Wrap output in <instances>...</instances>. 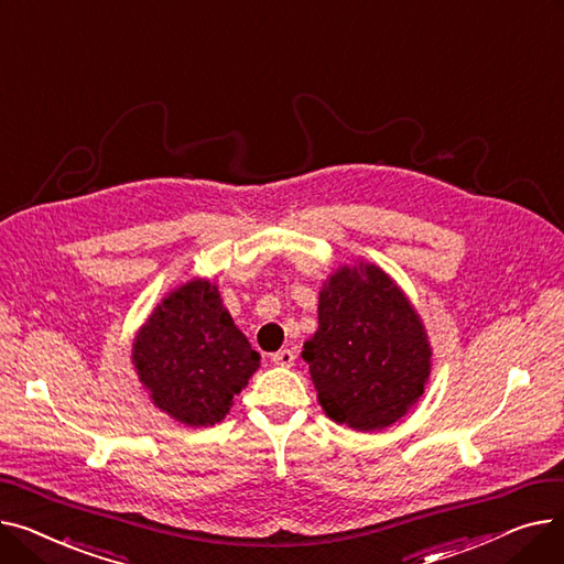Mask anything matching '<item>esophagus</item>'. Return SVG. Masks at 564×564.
<instances>
[{"label": "esophagus", "mask_w": 564, "mask_h": 564, "mask_svg": "<svg viewBox=\"0 0 564 564\" xmlns=\"http://www.w3.org/2000/svg\"><path fill=\"white\" fill-rule=\"evenodd\" d=\"M272 361L276 366H283V368H290L294 364V351L292 349H279L272 354Z\"/></svg>", "instance_id": "obj_1"}]
</instances>
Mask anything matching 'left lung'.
I'll use <instances>...</instances> for the list:
<instances>
[{
    "label": "left lung",
    "instance_id": "8db88e82",
    "mask_svg": "<svg viewBox=\"0 0 564 564\" xmlns=\"http://www.w3.org/2000/svg\"><path fill=\"white\" fill-rule=\"evenodd\" d=\"M317 322L302 357L332 421L383 430L423 395L432 357L425 329L379 267L338 270L319 292Z\"/></svg>",
    "mask_w": 564,
    "mask_h": 564
}]
</instances>
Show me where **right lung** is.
<instances>
[{"instance_id":"add662e5","label":"right lung","mask_w":564,"mask_h":564,"mask_svg":"<svg viewBox=\"0 0 564 564\" xmlns=\"http://www.w3.org/2000/svg\"><path fill=\"white\" fill-rule=\"evenodd\" d=\"M153 402L185 425H215L258 370L260 354L235 327L217 285L192 281L148 317L132 349Z\"/></svg>"}]
</instances>
